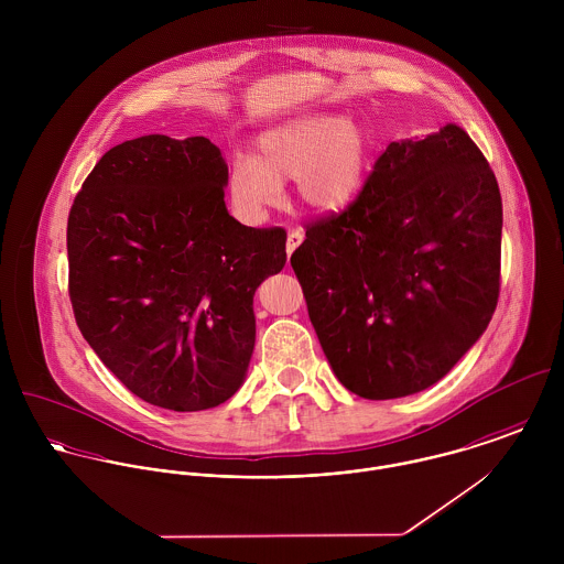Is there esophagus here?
Wrapping results in <instances>:
<instances>
[{"label": "esophagus", "instance_id": "34e87169", "mask_svg": "<svg viewBox=\"0 0 564 564\" xmlns=\"http://www.w3.org/2000/svg\"><path fill=\"white\" fill-rule=\"evenodd\" d=\"M302 241H304V232L302 230H291L289 239H286V253L291 256L302 245Z\"/></svg>", "mask_w": 564, "mask_h": 564}]
</instances>
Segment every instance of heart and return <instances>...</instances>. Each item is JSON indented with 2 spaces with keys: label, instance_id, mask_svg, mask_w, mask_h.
Returning <instances> with one entry per match:
<instances>
[{
  "label": "heart",
  "instance_id": "b5f03b06",
  "mask_svg": "<svg viewBox=\"0 0 564 564\" xmlns=\"http://www.w3.org/2000/svg\"><path fill=\"white\" fill-rule=\"evenodd\" d=\"M260 156L239 154L230 166V197L245 221H260L295 177L300 202L322 215L345 210L362 191L373 141L351 117L304 115L282 121L258 139Z\"/></svg>",
  "mask_w": 564,
  "mask_h": 564
}]
</instances>
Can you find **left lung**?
<instances>
[{
    "instance_id": "obj_1",
    "label": "left lung",
    "mask_w": 564,
    "mask_h": 564,
    "mask_svg": "<svg viewBox=\"0 0 564 564\" xmlns=\"http://www.w3.org/2000/svg\"><path fill=\"white\" fill-rule=\"evenodd\" d=\"M501 195L469 134L395 141L340 215L306 228L291 264L340 384L405 398L445 378L499 297Z\"/></svg>"
}]
</instances>
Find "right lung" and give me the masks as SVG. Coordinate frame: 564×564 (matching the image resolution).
Here are the masks:
<instances>
[{"instance_id":"right-lung-1","label":"right lung","mask_w":564,"mask_h":564,"mask_svg":"<svg viewBox=\"0 0 564 564\" xmlns=\"http://www.w3.org/2000/svg\"><path fill=\"white\" fill-rule=\"evenodd\" d=\"M224 186L228 164L206 137L150 134L106 152L69 213L82 336L128 391L175 412L241 389L253 293L286 262V232L239 224Z\"/></svg>"}]
</instances>
